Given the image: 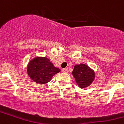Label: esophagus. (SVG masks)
Segmentation results:
<instances>
[{
	"mask_svg": "<svg viewBox=\"0 0 124 124\" xmlns=\"http://www.w3.org/2000/svg\"><path fill=\"white\" fill-rule=\"evenodd\" d=\"M62 71L64 73H68V68H63V69L62 70Z\"/></svg>",
	"mask_w": 124,
	"mask_h": 124,
	"instance_id": "esophagus-1",
	"label": "esophagus"
}]
</instances>
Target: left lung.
Here are the masks:
<instances>
[{"mask_svg": "<svg viewBox=\"0 0 124 124\" xmlns=\"http://www.w3.org/2000/svg\"><path fill=\"white\" fill-rule=\"evenodd\" d=\"M72 73L76 83L80 88L88 86L94 80L95 75L90 67L83 63L74 66Z\"/></svg>", "mask_w": 124, "mask_h": 124, "instance_id": "obj_1", "label": "left lung"}]
</instances>
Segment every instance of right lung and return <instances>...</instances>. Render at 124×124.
<instances>
[{
  "label": "right lung",
  "instance_id": "add662e5",
  "mask_svg": "<svg viewBox=\"0 0 124 124\" xmlns=\"http://www.w3.org/2000/svg\"><path fill=\"white\" fill-rule=\"evenodd\" d=\"M60 71L59 68L54 67L50 60L45 57H35L30 61L27 67L29 76L39 84L48 83L54 74Z\"/></svg>",
  "mask_w": 124,
  "mask_h": 124
}]
</instances>
